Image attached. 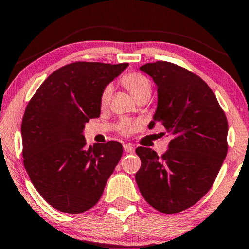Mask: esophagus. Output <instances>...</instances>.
I'll return each mask as SVG.
<instances>
[{
    "mask_svg": "<svg viewBox=\"0 0 249 249\" xmlns=\"http://www.w3.org/2000/svg\"><path fill=\"white\" fill-rule=\"evenodd\" d=\"M123 147H124V150L126 151V152H133L134 151V147L132 144H130V143L124 144V145H123Z\"/></svg>",
    "mask_w": 249,
    "mask_h": 249,
    "instance_id": "34e87169",
    "label": "esophagus"
}]
</instances>
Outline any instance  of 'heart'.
Instances as JSON below:
<instances>
[{
    "label": "heart",
    "mask_w": 249,
    "mask_h": 249,
    "mask_svg": "<svg viewBox=\"0 0 249 249\" xmlns=\"http://www.w3.org/2000/svg\"><path fill=\"white\" fill-rule=\"evenodd\" d=\"M121 83L128 92L133 95L135 100L139 101L142 98L150 97L151 94V84L147 76H144L141 72H127L124 76H122ZM112 94V86H105L104 90L100 94V105L101 107H106L109 104ZM135 130V125L127 121H122L119 124V132L122 134H130Z\"/></svg>",
    "instance_id": "heart-1"
}]
</instances>
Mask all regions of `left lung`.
Wrapping results in <instances>:
<instances>
[{"label": "left lung", "mask_w": 249, "mask_h": 249, "mask_svg": "<svg viewBox=\"0 0 249 249\" xmlns=\"http://www.w3.org/2000/svg\"><path fill=\"white\" fill-rule=\"evenodd\" d=\"M140 69L157 85L154 121L164 125L172 140L161 156L137 148L141 167L135 181L151 207L177 214L194 206L213 185L228 152V121L214 92L198 75L168 61Z\"/></svg>", "instance_id": "8db88e82"}]
</instances>
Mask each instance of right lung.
I'll list each match as a JSON object with an SVG mask.
<instances>
[{
	"instance_id": "1",
	"label": "right lung",
	"mask_w": 249,
	"mask_h": 249,
	"mask_svg": "<svg viewBox=\"0 0 249 249\" xmlns=\"http://www.w3.org/2000/svg\"><path fill=\"white\" fill-rule=\"evenodd\" d=\"M128 66L76 61L53 71L26 107L22 157L36 190L55 210L89 211L123 154L117 141L86 147L85 123L100 116V94Z\"/></svg>"
}]
</instances>
